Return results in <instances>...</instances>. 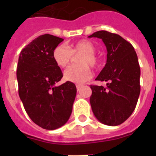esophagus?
Wrapping results in <instances>:
<instances>
[{
    "label": "esophagus",
    "mask_w": 156,
    "mask_h": 156,
    "mask_svg": "<svg viewBox=\"0 0 156 156\" xmlns=\"http://www.w3.org/2000/svg\"><path fill=\"white\" fill-rule=\"evenodd\" d=\"M81 89V85H76V90L77 91H80Z\"/></svg>",
    "instance_id": "34e87169"
}]
</instances>
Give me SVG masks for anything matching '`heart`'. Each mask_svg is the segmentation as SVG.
<instances>
[{
  "mask_svg": "<svg viewBox=\"0 0 156 156\" xmlns=\"http://www.w3.org/2000/svg\"><path fill=\"white\" fill-rule=\"evenodd\" d=\"M94 53L93 44L87 40H82L68 47L64 44L57 46L53 51V58L59 67L66 68L71 62L73 56L80 55L78 58V63L80 66H71L64 72L66 80L80 84L91 78L90 66L96 68L99 66L100 60Z\"/></svg>",
  "mask_w": 156,
  "mask_h": 156,
  "instance_id": "b5f03b06",
  "label": "heart"
}]
</instances>
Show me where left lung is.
Here are the masks:
<instances>
[{"label": "left lung", "instance_id": "8db88e82", "mask_svg": "<svg viewBox=\"0 0 156 156\" xmlns=\"http://www.w3.org/2000/svg\"><path fill=\"white\" fill-rule=\"evenodd\" d=\"M88 37L102 40L107 61L95 80L107 82L106 87L90 85V102L95 117L104 124L118 126L134 111L140 91V69L134 48L118 34L105 30Z\"/></svg>", "mask_w": 156, "mask_h": 156}]
</instances>
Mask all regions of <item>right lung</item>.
Wrapping results in <instances>:
<instances>
[{
	"label": "right lung",
	"mask_w": 156,
	"mask_h": 156,
	"mask_svg": "<svg viewBox=\"0 0 156 156\" xmlns=\"http://www.w3.org/2000/svg\"><path fill=\"white\" fill-rule=\"evenodd\" d=\"M62 38L44 34L25 47L19 55L17 76L19 98L30 119L46 129L61 127L69 119L76 94L73 83L60 86L63 74L54 61V49Z\"/></svg>",
	"instance_id": "obj_1"
}]
</instances>
